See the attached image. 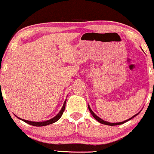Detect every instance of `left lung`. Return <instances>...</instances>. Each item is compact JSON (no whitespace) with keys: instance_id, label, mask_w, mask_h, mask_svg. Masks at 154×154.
I'll return each mask as SVG.
<instances>
[{"instance_id":"8db88e82","label":"left lung","mask_w":154,"mask_h":154,"mask_svg":"<svg viewBox=\"0 0 154 154\" xmlns=\"http://www.w3.org/2000/svg\"><path fill=\"white\" fill-rule=\"evenodd\" d=\"M88 109H89V111H90V112H91V114H92L93 115V116H94V117L98 121V122H100V123H103V124H105V125H121V124H123V123H125V122H127V121H128L129 120H131V119H133V117H135V116H137L138 114H135V116H133V117H131V118H130L129 119H128V120H126V121H123V122H120V123H109V122H107V121H105L104 120H103V119H101L100 118V117H98V116H96V114H94V112L92 111L91 109V108H90V107H89V105H88Z\"/></svg>"}]
</instances>
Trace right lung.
Instances as JSON below:
<instances>
[{
    "instance_id": "obj_1",
    "label": "right lung",
    "mask_w": 154,
    "mask_h": 154,
    "mask_svg": "<svg viewBox=\"0 0 154 154\" xmlns=\"http://www.w3.org/2000/svg\"><path fill=\"white\" fill-rule=\"evenodd\" d=\"M66 100L64 102V104H63V106L62 109L59 112V113H58L57 115H56L55 117H54L53 119H51L50 120H48V121H42V122H35V121H26V120H24V119H20L21 120H22L23 121H24V122L27 123L28 124H30L31 125H33V126H44V125H49V124H51V123L56 122V121H57L61 117L63 113L64 110H65V107H66Z\"/></svg>"
}]
</instances>
